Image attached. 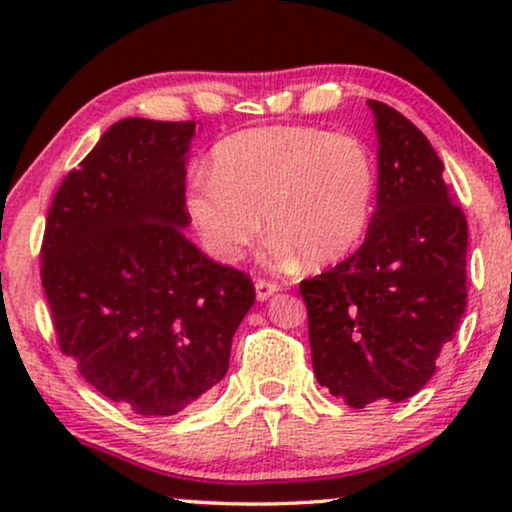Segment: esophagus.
<instances>
[{"mask_svg": "<svg viewBox=\"0 0 512 512\" xmlns=\"http://www.w3.org/2000/svg\"><path fill=\"white\" fill-rule=\"evenodd\" d=\"M279 291L277 282H270V279H256V298L258 300H268L272 293Z\"/></svg>", "mask_w": 512, "mask_h": 512, "instance_id": "34e87169", "label": "esophagus"}]
</instances>
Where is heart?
Here are the masks:
<instances>
[{
  "label": "heart",
  "instance_id": "1",
  "mask_svg": "<svg viewBox=\"0 0 512 512\" xmlns=\"http://www.w3.org/2000/svg\"><path fill=\"white\" fill-rule=\"evenodd\" d=\"M375 160L352 135L312 125H265L214 146L209 177L186 188V216L202 249L235 263L261 233L279 258L331 265L359 247L373 216Z\"/></svg>",
  "mask_w": 512,
  "mask_h": 512
}]
</instances>
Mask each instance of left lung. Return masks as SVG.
<instances>
[{
  "instance_id": "8db88e82",
  "label": "left lung",
  "mask_w": 512,
  "mask_h": 512,
  "mask_svg": "<svg viewBox=\"0 0 512 512\" xmlns=\"http://www.w3.org/2000/svg\"><path fill=\"white\" fill-rule=\"evenodd\" d=\"M377 209L359 251L300 282L312 368L352 408L405 401L431 375L466 310L468 223L424 132L368 100Z\"/></svg>"
}]
</instances>
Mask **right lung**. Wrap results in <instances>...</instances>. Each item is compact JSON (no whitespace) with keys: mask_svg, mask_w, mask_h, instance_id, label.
<instances>
[{"mask_svg":"<svg viewBox=\"0 0 512 512\" xmlns=\"http://www.w3.org/2000/svg\"><path fill=\"white\" fill-rule=\"evenodd\" d=\"M195 121L123 118L62 179L41 242V284L62 354L90 387L170 417L223 380L254 305L247 272L184 235Z\"/></svg>","mask_w":512,"mask_h":512,"instance_id":"right-lung-1","label":"right lung"}]
</instances>
